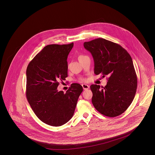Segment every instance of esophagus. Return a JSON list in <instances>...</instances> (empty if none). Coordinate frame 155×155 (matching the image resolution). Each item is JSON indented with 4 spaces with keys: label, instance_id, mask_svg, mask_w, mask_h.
<instances>
[{
    "label": "esophagus",
    "instance_id": "1",
    "mask_svg": "<svg viewBox=\"0 0 155 155\" xmlns=\"http://www.w3.org/2000/svg\"><path fill=\"white\" fill-rule=\"evenodd\" d=\"M82 88L83 89H84V90H87V89H88L89 88V86L88 85H87V84H82Z\"/></svg>",
    "mask_w": 155,
    "mask_h": 155
}]
</instances>
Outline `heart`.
Masks as SVG:
<instances>
[{
  "instance_id": "obj_1",
  "label": "heart",
  "mask_w": 155,
  "mask_h": 155,
  "mask_svg": "<svg viewBox=\"0 0 155 155\" xmlns=\"http://www.w3.org/2000/svg\"><path fill=\"white\" fill-rule=\"evenodd\" d=\"M81 56H80V57H79V58H80V57H81Z\"/></svg>"
}]
</instances>
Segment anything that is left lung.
I'll use <instances>...</instances> for the list:
<instances>
[{
    "mask_svg": "<svg viewBox=\"0 0 155 155\" xmlns=\"http://www.w3.org/2000/svg\"><path fill=\"white\" fill-rule=\"evenodd\" d=\"M94 60V73L107 75V85H91L92 102L100 113L118 116L131 104L137 88V77L133 60L120 45L103 38L84 43Z\"/></svg>",
    "mask_w": 155,
    "mask_h": 155,
    "instance_id": "8db88e82",
    "label": "left lung"
}]
</instances>
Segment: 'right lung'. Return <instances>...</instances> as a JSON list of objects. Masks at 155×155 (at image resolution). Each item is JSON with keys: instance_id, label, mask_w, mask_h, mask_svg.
Wrapping results in <instances>:
<instances>
[{"instance_id": "1", "label": "right lung", "mask_w": 155, "mask_h": 155, "mask_svg": "<svg viewBox=\"0 0 155 155\" xmlns=\"http://www.w3.org/2000/svg\"><path fill=\"white\" fill-rule=\"evenodd\" d=\"M74 43L49 45L28 65L26 96L38 118L54 127L66 124L72 118L82 87L73 83L64 94L58 91V81L67 77V59Z\"/></svg>"}]
</instances>
